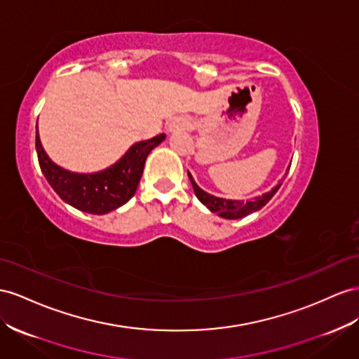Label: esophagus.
<instances>
[{"mask_svg":"<svg viewBox=\"0 0 359 359\" xmlns=\"http://www.w3.org/2000/svg\"><path fill=\"white\" fill-rule=\"evenodd\" d=\"M189 125V121L184 119V118H175L172 119L169 123V130L170 131H175V130H181V128H186Z\"/></svg>","mask_w":359,"mask_h":359,"instance_id":"esophagus-1","label":"esophagus"}]
</instances>
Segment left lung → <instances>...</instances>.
Returning a JSON list of instances; mask_svg holds the SVG:
<instances>
[{
    "mask_svg": "<svg viewBox=\"0 0 359 359\" xmlns=\"http://www.w3.org/2000/svg\"><path fill=\"white\" fill-rule=\"evenodd\" d=\"M288 169H290V168H288ZM187 173H189V178H190L191 186H193V190H195L196 198H198L210 211L217 212V215H219L220 217H224V219H241V217H245V216L250 215V212L261 210L270 199L273 198L275 193L279 190L280 184H283V181H280V182L278 184V186H275L272 190L264 193V195L254 198L252 201H246V202H245V201H231V199H224V198H216V196L210 195V193L203 191V190L198 186V184L195 182V180H193V177L190 175V172H187Z\"/></svg>",
    "mask_w": 359,
    "mask_h": 359,
    "instance_id": "1",
    "label": "left lung"
}]
</instances>
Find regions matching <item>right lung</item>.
Wrapping results in <instances>:
<instances>
[{
	"instance_id": "right-lung-1",
	"label": "right lung",
	"mask_w": 359,
	"mask_h": 359,
	"mask_svg": "<svg viewBox=\"0 0 359 359\" xmlns=\"http://www.w3.org/2000/svg\"><path fill=\"white\" fill-rule=\"evenodd\" d=\"M164 137L166 135L158 134L149 140L134 143L119 161L96 173H75L57 166L43 151L37 127L36 151L42 173L62 201L90 215H105L134 196L147 157Z\"/></svg>"
}]
</instances>
